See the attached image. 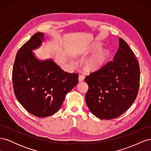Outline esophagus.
Masks as SVG:
<instances>
[{"instance_id":"obj_1","label":"esophagus","mask_w":151,"mask_h":151,"mask_svg":"<svg viewBox=\"0 0 151 151\" xmlns=\"http://www.w3.org/2000/svg\"><path fill=\"white\" fill-rule=\"evenodd\" d=\"M84 80V77L83 75H80L79 76V81L82 82Z\"/></svg>"}]
</instances>
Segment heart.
<instances>
[{"label":"heart","instance_id":"b5f03b06","mask_svg":"<svg viewBox=\"0 0 151 151\" xmlns=\"http://www.w3.org/2000/svg\"><path fill=\"white\" fill-rule=\"evenodd\" d=\"M101 46L99 45H93L88 50L78 53V55H86L90 53L95 52L98 50ZM109 56V52L106 49L99 50L93 55L88 58L84 63L85 70L88 72H94L99 69L106 62ZM72 63L74 62H72Z\"/></svg>","mask_w":151,"mask_h":151}]
</instances>
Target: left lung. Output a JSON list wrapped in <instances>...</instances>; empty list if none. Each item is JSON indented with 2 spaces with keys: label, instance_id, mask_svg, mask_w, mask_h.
Segmentation results:
<instances>
[{
  "label": "left lung",
  "instance_id": "8db88e82",
  "mask_svg": "<svg viewBox=\"0 0 151 151\" xmlns=\"http://www.w3.org/2000/svg\"><path fill=\"white\" fill-rule=\"evenodd\" d=\"M89 89L85 99L90 111L99 119L122 115L132 104L140 83L139 62L122 38L112 61L84 79Z\"/></svg>",
  "mask_w": 151,
  "mask_h": 151
}]
</instances>
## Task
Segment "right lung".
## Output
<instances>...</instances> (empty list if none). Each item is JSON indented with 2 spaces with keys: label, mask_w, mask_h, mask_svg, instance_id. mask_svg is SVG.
Wrapping results in <instances>:
<instances>
[{
  "label": "right lung",
  "mask_w": 151,
  "mask_h": 151,
  "mask_svg": "<svg viewBox=\"0 0 151 151\" xmlns=\"http://www.w3.org/2000/svg\"><path fill=\"white\" fill-rule=\"evenodd\" d=\"M44 33H36L18 50L12 69V84L18 101L37 117L54 115L66 94L78 83L76 73L63 70L52 59L41 60L33 50L41 47Z\"/></svg>",
  "instance_id": "obj_1"
}]
</instances>
